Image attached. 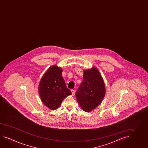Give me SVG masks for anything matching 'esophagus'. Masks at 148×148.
<instances>
[{"instance_id":"esophagus-1","label":"esophagus","mask_w":148,"mask_h":148,"mask_svg":"<svg viewBox=\"0 0 148 148\" xmlns=\"http://www.w3.org/2000/svg\"><path fill=\"white\" fill-rule=\"evenodd\" d=\"M71 92H72V94L73 95H75V91L74 90L72 89V90H71Z\"/></svg>"}]
</instances>
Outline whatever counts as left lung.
I'll list each match as a JSON object with an SVG mask.
<instances>
[{"instance_id":"left-lung-1","label":"left lung","mask_w":148,"mask_h":148,"mask_svg":"<svg viewBox=\"0 0 148 148\" xmlns=\"http://www.w3.org/2000/svg\"><path fill=\"white\" fill-rule=\"evenodd\" d=\"M106 93L105 83L98 70L92 67L84 70L83 82L76 92V100L82 109L92 111L102 102Z\"/></svg>"}]
</instances>
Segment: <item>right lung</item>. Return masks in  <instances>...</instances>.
<instances>
[{
    "label": "right lung",
    "instance_id": "obj_1",
    "mask_svg": "<svg viewBox=\"0 0 148 148\" xmlns=\"http://www.w3.org/2000/svg\"><path fill=\"white\" fill-rule=\"evenodd\" d=\"M62 69L56 65L51 66L39 83L38 89L41 100L51 110L58 108L65 98L72 95L62 78Z\"/></svg>",
    "mask_w": 148,
    "mask_h": 148
}]
</instances>
